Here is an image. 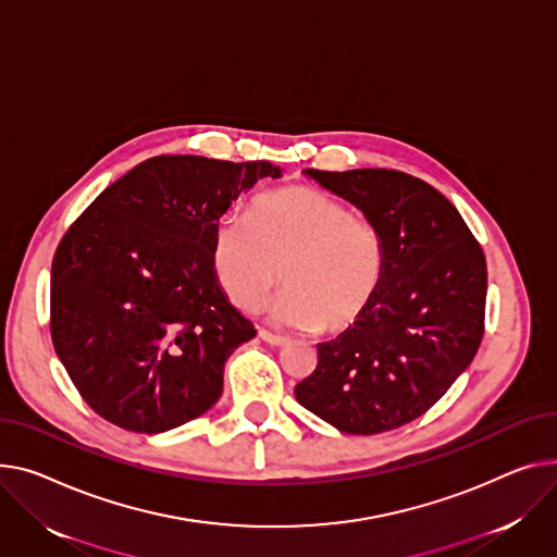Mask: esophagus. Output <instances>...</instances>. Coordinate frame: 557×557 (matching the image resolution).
I'll use <instances>...</instances> for the list:
<instances>
[{
    "label": "esophagus",
    "mask_w": 557,
    "mask_h": 557,
    "mask_svg": "<svg viewBox=\"0 0 557 557\" xmlns=\"http://www.w3.org/2000/svg\"><path fill=\"white\" fill-rule=\"evenodd\" d=\"M257 336L262 338L264 343L273 345V347H280V345H284V343H286V338H284V336H280V333H273V331H269V329H264V326H259V329H257Z\"/></svg>",
    "instance_id": "34e87169"
}]
</instances>
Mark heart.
<instances>
[{
    "label": "heart",
    "instance_id": "heart-1",
    "mask_svg": "<svg viewBox=\"0 0 557 557\" xmlns=\"http://www.w3.org/2000/svg\"><path fill=\"white\" fill-rule=\"evenodd\" d=\"M210 262L226 298L244 311L259 307L277 280L273 322L338 333L372 305L387 273V244L374 221L307 185L257 195L246 221L224 216L210 239Z\"/></svg>",
    "mask_w": 557,
    "mask_h": 557
}]
</instances>
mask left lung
I'll list each match as a JSON object with an SVG mask.
<instances>
[{
  "instance_id": "8db88e82",
  "label": "left lung",
  "mask_w": 557,
  "mask_h": 557,
  "mask_svg": "<svg viewBox=\"0 0 557 557\" xmlns=\"http://www.w3.org/2000/svg\"><path fill=\"white\" fill-rule=\"evenodd\" d=\"M307 174L374 221L387 244V273L372 309L318 345V364L295 398L347 434L396 430L450 389L484 338V250L457 208L412 174Z\"/></svg>"
}]
</instances>
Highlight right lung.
Instances as JSON below:
<instances>
[{"mask_svg":"<svg viewBox=\"0 0 557 557\" xmlns=\"http://www.w3.org/2000/svg\"><path fill=\"white\" fill-rule=\"evenodd\" d=\"M269 161L154 157L69 226L51 267V341L104 421L157 434L219 400L228 356L255 336L221 290L210 239Z\"/></svg>","mask_w":557,"mask_h":557,"instance_id":"1","label":"right lung"}]
</instances>
